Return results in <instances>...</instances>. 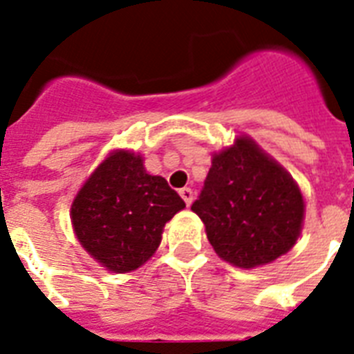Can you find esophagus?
I'll use <instances>...</instances> for the list:
<instances>
[{
  "label": "esophagus",
  "mask_w": 354,
  "mask_h": 354,
  "mask_svg": "<svg viewBox=\"0 0 354 354\" xmlns=\"http://www.w3.org/2000/svg\"><path fill=\"white\" fill-rule=\"evenodd\" d=\"M179 193H180V197H183V201L186 202V206H189V204H192V202H193L192 188H183Z\"/></svg>",
  "instance_id": "34e87169"
}]
</instances>
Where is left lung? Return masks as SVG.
Masks as SVG:
<instances>
[{
	"instance_id": "left-lung-1",
	"label": "left lung",
	"mask_w": 354,
	"mask_h": 354,
	"mask_svg": "<svg viewBox=\"0 0 354 354\" xmlns=\"http://www.w3.org/2000/svg\"><path fill=\"white\" fill-rule=\"evenodd\" d=\"M214 252L240 268L267 265L295 245L304 201L292 175L254 141L240 136L214 153L192 206Z\"/></svg>"
}]
</instances>
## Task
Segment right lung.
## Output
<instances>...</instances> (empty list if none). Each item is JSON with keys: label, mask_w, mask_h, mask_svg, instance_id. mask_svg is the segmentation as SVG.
Segmentation results:
<instances>
[{"label": "right lung", "mask_w": 354, "mask_h": 354, "mask_svg": "<svg viewBox=\"0 0 354 354\" xmlns=\"http://www.w3.org/2000/svg\"><path fill=\"white\" fill-rule=\"evenodd\" d=\"M165 177L147 174L143 157L116 150L91 174L71 204L80 245L107 270H136L161 243L162 227L184 209Z\"/></svg>", "instance_id": "add662e5"}]
</instances>
